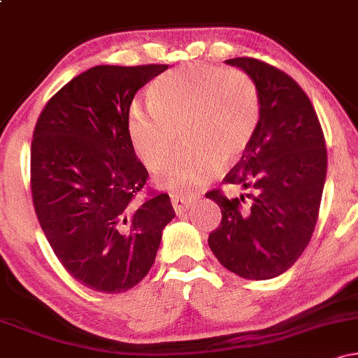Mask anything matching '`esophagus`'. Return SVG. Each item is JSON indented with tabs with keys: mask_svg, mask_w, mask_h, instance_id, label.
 I'll return each instance as SVG.
<instances>
[{
	"mask_svg": "<svg viewBox=\"0 0 358 358\" xmlns=\"http://www.w3.org/2000/svg\"><path fill=\"white\" fill-rule=\"evenodd\" d=\"M171 199V205H173L175 212L176 213H182L187 210L188 207L193 203V200H195V196H188V195H178V193H173V195L170 196Z\"/></svg>",
	"mask_w": 358,
	"mask_h": 358,
	"instance_id": "esophagus-1",
	"label": "esophagus"
}]
</instances>
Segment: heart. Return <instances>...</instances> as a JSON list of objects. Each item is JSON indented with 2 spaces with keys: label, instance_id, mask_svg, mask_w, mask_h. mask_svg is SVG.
I'll list each match as a JSON object with an SVG mask.
<instances>
[{
  "label": "heart",
  "instance_id": "obj_1",
  "mask_svg": "<svg viewBox=\"0 0 358 358\" xmlns=\"http://www.w3.org/2000/svg\"><path fill=\"white\" fill-rule=\"evenodd\" d=\"M148 104L129 110V136L150 171L165 166L176 143L182 151L159 175L170 192L188 195L239 159L256 136L262 116L256 80L241 69L185 64L158 76Z\"/></svg>",
  "mask_w": 358,
  "mask_h": 358
}]
</instances>
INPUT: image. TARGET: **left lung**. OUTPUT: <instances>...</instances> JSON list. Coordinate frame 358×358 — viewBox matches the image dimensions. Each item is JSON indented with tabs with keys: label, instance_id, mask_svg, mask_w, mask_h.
Here are the masks:
<instances>
[{
	"label": "left lung",
	"instance_id": "1",
	"mask_svg": "<svg viewBox=\"0 0 358 358\" xmlns=\"http://www.w3.org/2000/svg\"><path fill=\"white\" fill-rule=\"evenodd\" d=\"M261 92V124L222 183L249 193L227 199L220 188L205 193L222 210L208 245L224 268L245 279H271L296 262L313 236L327 176L322 124L305 90L274 65L237 57Z\"/></svg>",
	"mask_w": 358,
	"mask_h": 358
}]
</instances>
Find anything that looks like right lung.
Here are the masks:
<instances>
[{"label":"right lung","instance_id":"obj_1","mask_svg":"<svg viewBox=\"0 0 358 358\" xmlns=\"http://www.w3.org/2000/svg\"><path fill=\"white\" fill-rule=\"evenodd\" d=\"M168 65H97L45 104L34 129L30 187L48 244L73 279L101 293L136 286L175 217L166 193L148 190L134 153V94Z\"/></svg>","mask_w":358,"mask_h":358}]
</instances>
